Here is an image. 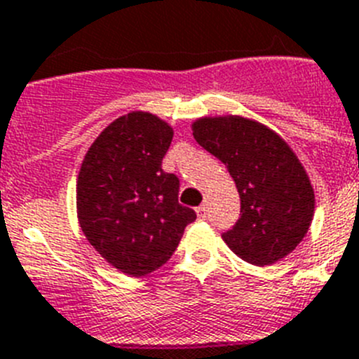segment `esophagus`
<instances>
[{
    "label": "esophagus",
    "mask_w": 359,
    "mask_h": 359,
    "mask_svg": "<svg viewBox=\"0 0 359 359\" xmlns=\"http://www.w3.org/2000/svg\"><path fill=\"white\" fill-rule=\"evenodd\" d=\"M196 214H198L199 219L207 217V205H199V207L196 208Z\"/></svg>",
    "instance_id": "1"
}]
</instances>
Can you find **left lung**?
<instances>
[{
  "label": "left lung",
  "instance_id": "1",
  "mask_svg": "<svg viewBox=\"0 0 359 359\" xmlns=\"http://www.w3.org/2000/svg\"><path fill=\"white\" fill-rule=\"evenodd\" d=\"M196 142L236 182L241 217L223 241L243 261L269 266L302 243L315 215V189L293 149L273 129L241 115L201 116Z\"/></svg>",
  "mask_w": 359,
  "mask_h": 359
}]
</instances>
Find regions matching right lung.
<instances>
[{
  "label": "right lung",
  "mask_w": 359,
  "mask_h": 359,
  "mask_svg": "<svg viewBox=\"0 0 359 359\" xmlns=\"http://www.w3.org/2000/svg\"><path fill=\"white\" fill-rule=\"evenodd\" d=\"M172 136L160 116L131 111L102 129L79 169L82 233L107 264L131 277L161 268L196 219L177 203V177L161 170Z\"/></svg>",
  "instance_id": "obj_1"
}]
</instances>
